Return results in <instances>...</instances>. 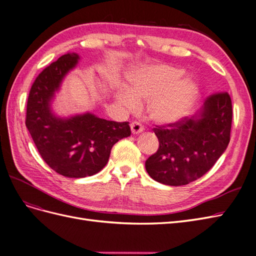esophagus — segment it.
<instances>
[{"mask_svg":"<svg viewBox=\"0 0 256 256\" xmlns=\"http://www.w3.org/2000/svg\"><path fill=\"white\" fill-rule=\"evenodd\" d=\"M130 127H131V131H132V134H140L144 130V127H143L142 124L140 122H136V120L131 122Z\"/></svg>","mask_w":256,"mask_h":256,"instance_id":"34e87169","label":"esophagus"}]
</instances>
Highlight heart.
<instances>
[{
    "label": "heart",
    "mask_w": 256,
    "mask_h": 256,
    "mask_svg": "<svg viewBox=\"0 0 256 256\" xmlns=\"http://www.w3.org/2000/svg\"><path fill=\"white\" fill-rule=\"evenodd\" d=\"M173 66L154 64L138 69L128 79V90L118 92V99L129 109L150 99V113L158 122H173L188 113L198 96V85Z\"/></svg>",
    "instance_id": "1"
}]
</instances>
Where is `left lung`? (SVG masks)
<instances>
[{
  "instance_id": "left-lung-1",
  "label": "left lung",
  "mask_w": 256,
  "mask_h": 256,
  "mask_svg": "<svg viewBox=\"0 0 256 256\" xmlns=\"http://www.w3.org/2000/svg\"><path fill=\"white\" fill-rule=\"evenodd\" d=\"M232 99L228 92L206 98L200 118H184L152 130L159 148L145 161L148 175L158 182L184 186L212 168L230 138Z\"/></svg>"
}]
</instances>
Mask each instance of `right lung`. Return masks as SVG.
<instances>
[{
	"mask_svg": "<svg viewBox=\"0 0 256 256\" xmlns=\"http://www.w3.org/2000/svg\"><path fill=\"white\" fill-rule=\"evenodd\" d=\"M79 60L66 53L37 76L26 104V125L42 158L53 171L70 178L92 176L104 168L113 145L131 134L129 122H118L86 113L56 118L50 100Z\"/></svg>",
	"mask_w": 256,
	"mask_h": 256,
	"instance_id": "add662e5",
	"label": "right lung"
}]
</instances>
